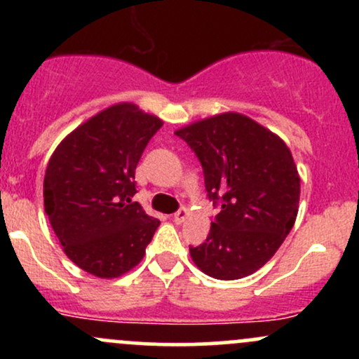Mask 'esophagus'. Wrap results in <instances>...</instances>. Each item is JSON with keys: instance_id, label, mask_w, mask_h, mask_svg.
I'll return each instance as SVG.
<instances>
[{"instance_id": "1", "label": "esophagus", "mask_w": 359, "mask_h": 359, "mask_svg": "<svg viewBox=\"0 0 359 359\" xmlns=\"http://www.w3.org/2000/svg\"><path fill=\"white\" fill-rule=\"evenodd\" d=\"M185 217H187V209H185V208L179 209V211L174 214V222H175V224H180V222H184Z\"/></svg>"}]
</instances>
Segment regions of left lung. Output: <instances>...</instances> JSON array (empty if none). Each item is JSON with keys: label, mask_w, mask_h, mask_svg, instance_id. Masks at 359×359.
Wrapping results in <instances>:
<instances>
[{"label": "left lung", "mask_w": 359, "mask_h": 359, "mask_svg": "<svg viewBox=\"0 0 359 359\" xmlns=\"http://www.w3.org/2000/svg\"><path fill=\"white\" fill-rule=\"evenodd\" d=\"M204 172L209 201L219 205L197 269L236 280L262 269L280 248L299 211L300 177L283 140L240 113H222L175 131Z\"/></svg>", "instance_id": "8db88e82"}]
</instances>
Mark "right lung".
<instances>
[{
    "label": "right lung",
    "mask_w": 359,
    "mask_h": 359,
    "mask_svg": "<svg viewBox=\"0 0 359 359\" xmlns=\"http://www.w3.org/2000/svg\"><path fill=\"white\" fill-rule=\"evenodd\" d=\"M163 121L119 102L89 118L55 148L43 179V205L65 255L100 278L142 262L160 221L131 197L143 150Z\"/></svg>",
    "instance_id": "obj_1"
}]
</instances>
